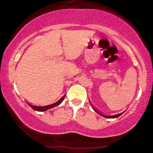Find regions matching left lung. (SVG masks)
<instances>
[{
    "label": "left lung",
    "instance_id": "obj_1",
    "mask_svg": "<svg viewBox=\"0 0 153 153\" xmlns=\"http://www.w3.org/2000/svg\"><path fill=\"white\" fill-rule=\"evenodd\" d=\"M93 109H94V111H96L97 112V113H99V114L100 115H101V116H103V117H105V118H108V119H115V118H117V117H119V116H120L122 114V113H119V114H116V115H113V116H105V115H103V114H102V113H100V112H98L97 111V110L96 109H94V108H92Z\"/></svg>",
    "mask_w": 153,
    "mask_h": 153
}]
</instances>
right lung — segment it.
I'll use <instances>...</instances> for the list:
<instances>
[{
  "label": "right lung",
  "instance_id": "1",
  "mask_svg": "<svg viewBox=\"0 0 153 153\" xmlns=\"http://www.w3.org/2000/svg\"><path fill=\"white\" fill-rule=\"evenodd\" d=\"M65 95H64L63 97L60 99V100H58L56 102H55V103H53V104H51V105H46V106H35V105H31V104H28V105H29L33 110H34V111H39V112L46 111H48V110L51 109V108H54V107L58 106L59 105H60V104L62 102V101L64 100V99H65Z\"/></svg>",
  "mask_w": 153,
  "mask_h": 153
}]
</instances>
